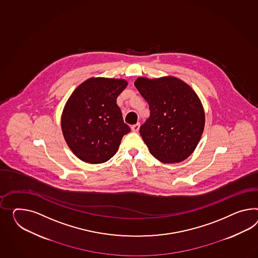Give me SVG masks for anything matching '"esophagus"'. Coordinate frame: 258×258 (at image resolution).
Instances as JSON below:
<instances>
[{
  "mask_svg": "<svg viewBox=\"0 0 258 258\" xmlns=\"http://www.w3.org/2000/svg\"><path fill=\"white\" fill-rule=\"evenodd\" d=\"M139 127H140V123L138 122L137 124L131 126V129H132L133 132H139Z\"/></svg>",
  "mask_w": 258,
  "mask_h": 258,
  "instance_id": "34e87169",
  "label": "esophagus"
}]
</instances>
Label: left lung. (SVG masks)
Here are the masks:
<instances>
[{"label": "left lung", "instance_id": "1", "mask_svg": "<svg viewBox=\"0 0 258 258\" xmlns=\"http://www.w3.org/2000/svg\"><path fill=\"white\" fill-rule=\"evenodd\" d=\"M148 102L151 115L139 132L151 154L163 163H179L197 148L205 125V113L198 94L174 77L135 82Z\"/></svg>", "mask_w": 258, "mask_h": 258}]
</instances>
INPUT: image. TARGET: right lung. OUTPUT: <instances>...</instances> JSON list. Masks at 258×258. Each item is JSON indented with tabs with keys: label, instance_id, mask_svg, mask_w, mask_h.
Wrapping results in <instances>:
<instances>
[{
	"label": "right lung",
	"instance_id": "1",
	"mask_svg": "<svg viewBox=\"0 0 258 258\" xmlns=\"http://www.w3.org/2000/svg\"><path fill=\"white\" fill-rule=\"evenodd\" d=\"M126 86L124 80L91 78L67 100L61 130L67 145L80 160L105 163L115 155L122 137L131 131L117 105V97Z\"/></svg>",
	"mask_w": 258,
	"mask_h": 258
}]
</instances>
